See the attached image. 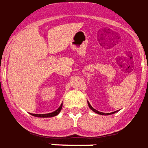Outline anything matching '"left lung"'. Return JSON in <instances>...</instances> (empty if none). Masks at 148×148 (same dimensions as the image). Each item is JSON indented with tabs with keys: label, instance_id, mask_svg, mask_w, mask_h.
Segmentation results:
<instances>
[{
	"label": "left lung",
	"instance_id": "1",
	"mask_svg": "<svg viewBox=\"0 0 148 148\" xmlns=\"http://www.w3.org/2000/svg\"><path fill=\"white\" fill-rule=\"evenodd\" d=\"M87 103H88V106H89V107H90V110H93L94 112H95V113H96V114H101V115H110V114H114V113H116V112H117V111H114V112H112V113H109V114H105V113H102V112H99V111L96 110L95 109H94L93 107H92V106H91L90 105V103H89V102H87Z\"/></svg>",
	"mask_w": 148,
	"mask_h": 148
}]
</instances>
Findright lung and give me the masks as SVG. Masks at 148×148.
I'll return each mask as SVG.
<instances>
[{"label":"right lung","mask_w":148,"mask_h":148,"mask_svg":"<svg viewBox=\"0 0 148 148\" xmlns=\"http://www.w3.org/2000/svg\"><path fill=\"white\" fill-rule=\"evenodd\" d=\"M61 109H62V104L60 106V107L57 110L53 111L52 113H49V114H31L32 116H34V117H54V116H57L60 112H61Z\"/></svg>","instance_id":"obj_1"}]
</instances>
